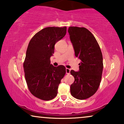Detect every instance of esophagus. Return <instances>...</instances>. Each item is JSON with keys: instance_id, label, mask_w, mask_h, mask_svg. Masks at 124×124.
<instances>
[{"instance_id": "obj_1", "label": "esophagus", "mask_w": 124, "mask_h": 124, "mask_svg": "<svg viewBox=\"0 0 124 124\" xmlns=\"http://www.w3.org/2000/svg\"><path fill=\"white\" fill-rule=\"evenodd\" d=\"M70 69L66 68V74H69V73H70Z\"/></svg>"}]
</instances>
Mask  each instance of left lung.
Returning <instances> with one entry per match:
<instances>
[{
	"mask_svg": "<svg viewBox=\"0 0 124 124\" xmlns=\"http://www.w3.org/2000/svg\"><path fill=\"white\" fill-rule=\"evenodd\" d=\"M68 33L75 56L81 61L78 72H70L74 78L70 93L76 99H86L99 87L103 68L102 54L97 40L86 28L70 26Z\"/></svg>",
	"mask_w": 124,
	"mask_h": 124,
	"instance_id": "left-lung-1",
	"label": "left lung"
}]
</instances>
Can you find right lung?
Instances as JSON below:
<instances>
[{
  "instance_id": "add662e5",
  "label": "right lung",
  "mask_w": 124,
  "mask_h": 124,
  "mask_svg": "<svg viewBox=\"0 0 124 124\" xmlns=\"http://www.w3.org/2000/svg\"><path fill=\"white\" fill-rule=\"evenodd\" d=\"M67 27H47L30 40L23 62V70L28 89L35 97L43 101L54 99L57 94L61 79L66 73L64 65L54 67L50 57L55 45L63 38Z\"/></svg>"
}]
</instances>
